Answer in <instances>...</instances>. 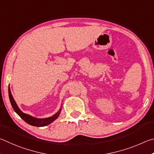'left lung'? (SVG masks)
<instances>
[{
  "mask_svg": "<svg viewBox=\"0 0 154 154\" xmlns=\"http://www.w3.org/2000/svg\"><path fill=\"white\" fill-rule=\"evenodd\" d=\"M9 100L11 102V104L13 109H14L15 112L17 113V114L20 116L21 119H23L26 122L29 124V125H32L34 126H38V127H40V126H47L48 125H50L51 123H52L53 121H55L57 118H58L59 114H60V113H59L60 112L59 111H61V109H59V112H57L55 114H54L53 116H51L49 118H35L29 114H25V113L21 112V110L19 108V107L17 105V103H16L14 98H13L11 92L9 85Z\"/></svg>",
  "mask_w": 154,
  "mask_h": 154,
  "instance_id": "obj_1",
  "label": "left lung"
}]
</instances>
